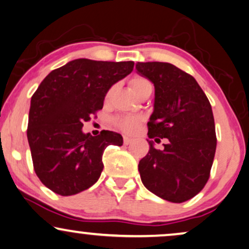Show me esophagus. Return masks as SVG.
<instances>
[{
	"mask_svg": "<svg viewBox=\"0 0 249 249\" xmlns=\"http://www.w3.org/2000/svg\"><path fill=\"white\" fill-rule=\"evenodd\" d=\"M123 141H124V144H130L132 142V139L128 137H124L123 138Z\"/></svg>",
	"mask_w": 249,
	"mask_h": 249,
	"instance_id": "esophagus-1",
	"label": "esophagus"
}]
</instances>
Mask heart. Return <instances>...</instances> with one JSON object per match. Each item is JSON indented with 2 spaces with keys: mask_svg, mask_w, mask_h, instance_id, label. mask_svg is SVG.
I'll return each mask as SVG.
<instances>
[{
  "mask_svg": "<svg viewBox=\"0 0 249 249\" xmlns=\"http://www.w3.org/2000/svg\"><path fill=\"white\" fill-rule=\"evenodd\" d=\"M130 85L132 89L134 90V93L137 94L138 96H141L144 92H147L148 89H153L152 83L144 77H140V75H137V77H133L130 80ZM115 87H110L108 92L106 94V101H109L111 99L112 94H114ZM140 124V118L137 117V116H118L114 119V125L118 130H121L124 133H133V132L137 130L138 126Z\"/></svg>",
  "mask_w": 249,
  "mask_h": 249,
  "instance_id": "b5f03b06",
  "label": "heart"
}]
</instances>
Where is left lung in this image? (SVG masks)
<instances>
[{
    "label": "left lung",
    "instance_id": "8db88e82",
    "mask_svg": "<svg viewBox=\"0 0 249 249\" xmlns=\"http://www.w3.org/2000/svg\"><path fill=\"white\" fill-rule=\"evenodd\" d=\"M135 68L155 87L148 138L168 139L162 150L149 141L138 165L141 181L162 199L185 202L202 191L210 176L217 143L212 106L196 80L170 63L138 62Z\"/></svg>",
    "mask_w": 249,
    "mask_h": 249
}]
</instances>
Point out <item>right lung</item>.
<instances>
[{"instance_id": "right-lung-1", "label": "right lung", "mask_w": 249, "mask_h": 249, "mask_svg": "<svg viewBox=\"0 0 249 249\" xmlns=\"http://www.w3.org/2000/svg\"><path fill=\"white\" fill-rule=\"evenodd\" d=\"M134 63L78 58L53 70L31 99L27 140L34 171L54 193L69 196L95 184L109 144L122 146L119 133L85 134L84 123L103 108L110 87L130 74Z\"/></svg>"}]
</instances>
